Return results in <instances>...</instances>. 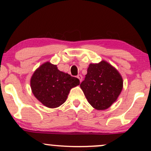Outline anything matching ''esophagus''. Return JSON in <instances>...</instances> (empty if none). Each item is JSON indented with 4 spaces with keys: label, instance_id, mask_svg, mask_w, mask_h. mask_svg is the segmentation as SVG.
<instances>
[{
    "label": "esophagus",
    "instance_id": "34e87169",
    "mask_svg": "<svg viewBox=\"0 0 151 151\" xmlns=\"http://www.w3.org/2000/svg\"><path fill=\"white\" fill-rule=\"evenodd\" d=\"M77 78L79 79V81H80V82H81V81H82V79H83L82 75H81V74H78Z\"/></svg>",
    "mask_w": 151,
    "mask_h": 151
}]
</instances>
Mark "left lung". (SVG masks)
I'll return each mask as SVG.
<instances>
[{
  "mask_svg": "<svg viewBox=\"0 0 151 151\" xmlns=\"http://www.w3.org/2000/svg\"><path fill=\"white\" fill-rule=\"evenodd\" d=\"M123 78L115 67L102 60L89 64L80 87L93 108L105 110L117 100L123 89Z\"/></svg>",
  "mask_w": 151,
  "mask_h": 151,
  "instance_id": "obj_1",
  "label": "left lung"
}]
</instances>
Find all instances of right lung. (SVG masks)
<instances>
[{"label": "right lung", "mask_w": 151, "mask_h": 151, "mask_svg": "<svg viewBox=\"0 0 151 151\" xmlns=\"http://www.w3.org/2000/svg\"><path fill=\"white\" fill-rule=\"evenodd\" d=\"M79 85V79L61 72L57 65L46 62L30 79L32 92L40 102L50 109L58 108L67 100L71 89Z\"/></svg>", "instance_id": "add662e5"}]
</instances>
